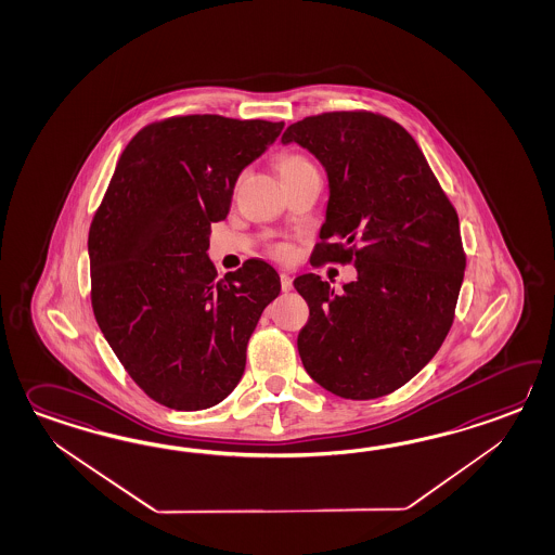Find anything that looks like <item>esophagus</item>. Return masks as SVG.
Returning <instances> with one entry per match:
<instances>
[{
    "label": "esophagus",
    "instance_id": "34e87169",
    "mask_svg": "<svg viewBox=\"0 0 555 555\" xmlns=\"http://www.w3.org/2000/svg\"><path fill=\"white\" fill-rule=\"evenodd\" d=\"M281 288H283V293H288V291H293V279H291V274H286V272H281Z\"/></svg>",
    "mask_w": 555,
    "mask_h": 555
}]
</instances>
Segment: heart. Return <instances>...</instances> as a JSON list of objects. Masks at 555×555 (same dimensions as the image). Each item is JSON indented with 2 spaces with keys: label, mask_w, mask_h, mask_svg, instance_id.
I'll list each match as a JSON object with an SVG mask.
<instances>
[{
  "label": "heart",
  "mask_w": 555,
  "mask_h": 555,
  "mask_svg": "<svg viewBox=\"0 0 555 555\" xmlns=\"http://www.w3.org/2000/svg\"><path fill=\"white\" fill-rule=\"evenodd\" d=\"M314 169L317 167L305 155H298V153H283L276 159V171L281 175V179H288V177H295L298 172L314 171ZM272 255L276 259L286 260L291 257V248L286 245H274Z\"/></svg>",
  "instance_id": "b5f03b06"
}]
</instances>
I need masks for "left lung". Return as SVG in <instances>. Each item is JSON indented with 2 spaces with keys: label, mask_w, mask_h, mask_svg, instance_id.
<instances>
[{
  "label": "left lung",
  "mask_w": 555,
  "mask_h": 555,
  "mask_svg": "<svg viewBox=\"0 0 555 555\" xmlns=\"http://www.w3.org/2000/svg\"><path fill=\"white\" fill-rule=\"evenodd\" d=\"M321 160L328 209L314 267H357L343 293L319 274L295 279L308 322L298 354L328 392L370 400L414 378L454 322L466 253L460 221L402 125L380 113L310 115L284 131Z\"/></svg>",
  "instance_id": "1"
}]
</instances>
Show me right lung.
<instances>
[{"label":"right lung","mask_w":555,"mask_h":555,"mask_svg":"<svg viewBox=\"0 0 555 555\" xmlns=\"http://www.w3.org/2000/svg\"><path fill=\"white\" fill-rule=\"evenodd\" d=\"M283 127L222 115L147 125L95 210L87 243L95 321L133 383L163 406L205 410L231 395L248 338L281 293L259 259L217 281L207 248L238 175Z\"/></svg>","instance_id":"add662e5"}]
</instances>
